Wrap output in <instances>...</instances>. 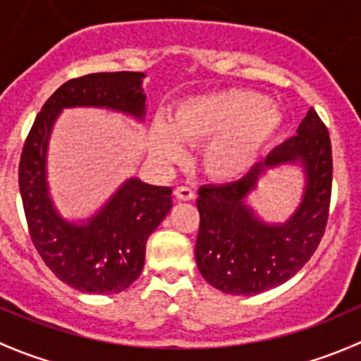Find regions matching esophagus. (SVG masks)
Listing matches in <instances>:
<instances>
[{
  "label": "esophagus",
  "instance_id": "esophagus-1",
  "mask_svg": "<svg viewBox=\"0 0 361 361\" xmlns=\"http://www.w3.org/2000/svg\"><path fill=\"white\" fill-rule=\"evenodd\" d=\"M174 195H176L178 199H181V201H192V199L195 197L194 190H192L190 187H176L174 188Z\"/></svg>",
  "mask_w": 361,
  "mask_h": 361
}]
</instances>
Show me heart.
Masks as SVG:
<instances>
[{
    "label": "heart",
    "instance_id": "heart-1",
    "mask_svg": "<svg viewBox=\"0 0 361 361\" xmlns=\"http://www.w3.org/2000/svg\"><path fill=\"white\" fill-rule=\"evenodd\" d=\"M281 127V115L264 96L251 90H221L190 97L176 106L167 123H155L152 150L166 162L185 157L187 145L206 141L202 169L218 181L245 176L265 145Z\"/></svg>",
    "mask_w": 361,
    "mask_h": 361
}]
</instances>
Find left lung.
<instances>
[{
    "instance_id": "1",
    "label": "left lung",
    "mask_w": 361,
    "mask_h": 361,
    "mask_svg": "<svg viewBox=\"0 0 361 361\" xmlns=\"http://www.w3.org/2000/svg\"><path fill=\"white\" fill-rule=\"evenodd\" d=\"M300 161L305 197L285 224H265L245 204L264 171ZM332 145L326 126L309 110L297 134L276 147L241 180L199 188L201 214L195 262L202 278L225 293L251 295L288 281L312 257L329 221Z\"/></svg>"
}]
</instances>
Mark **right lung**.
I'll return each mask as SVG.
<instances>
[{"label": "right lung", "mask_w": 361, "mask_h": 361, "mask_svg": "<svg viewBox=\"0 0 361 361\" xmlns=\"http://www.w3.org/2000/svg\"><path fill=\"white\" fill-rule=\"evenodd\" d=\"M143 78L145 73L116 71L68 80L47 99L25 137L19 190L29 235L47 267L82 293H118L136 281L148 238L173 206V190L130 178L87 224H71L49 195V137L64 108H108L143 120Z\"/></svg>", "instance_id": "right-lung-1"}]
</instances>
